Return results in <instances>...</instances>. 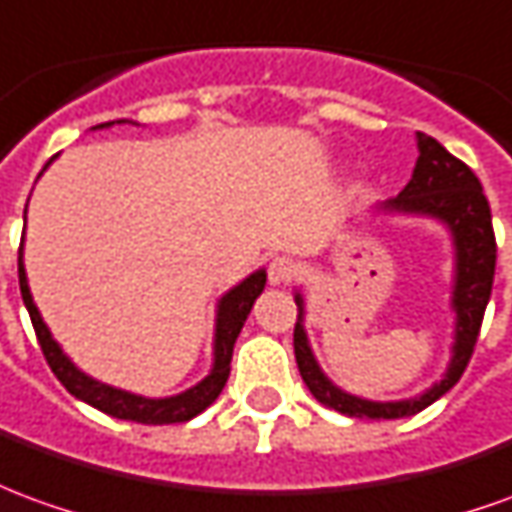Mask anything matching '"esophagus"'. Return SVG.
Here are the masks:
<instances>
[{"label":"esophagus","mask_w":512,"mask_h":512,"mask_svg":"<svg viewBox=\"0 0 512 512\" xmlns=\"http://www.w3.org/2000/svg\"><path fill=\"white\" fill-rule=\"evenodd\" d=\"M296 277V263L291 257H274L268 266V280L271 285H288Z\"/></svg>","instance_id":"1"}]
</instances>
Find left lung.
Returning a JSON list of instances; mask_svg holds the SVG:
<instances>
[{
  "mask_svg": "<svg viewBox=\"0 0 512 512\" xmlns=\"http://www.w3.org/2000/svg\"><path fill=\"white\" fill-rule=\"evenodd\" d=\"M380 210L405 213V216H430L449 227L455 244V288H452V310H455V346L452 360L441 382L402 402H371L341 391L335 382L318 368L313 349L307 343L305 299L296 293L299 318L293 327V355L302 380L318 402L330 410H338L352 418H405L416 416L435 399H441L466 371L474 355V343L480 335L482 316L491 299L493 268H496V238H493L491 205L482 194L477 174L463 160L449 155L435 138L418 132V160L413 177L405 191L382 202Z\"/></svg>",
  "mask_w": 512,
  "mask_h": 512,
  "instance_id": "obj_1",
  "label": "left lung"
}]
</instances>
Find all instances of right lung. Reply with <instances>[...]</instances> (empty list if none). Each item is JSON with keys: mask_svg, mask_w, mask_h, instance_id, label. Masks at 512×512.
Instances as JSON below:
<instances>
[{"mask_svg": "<svg viewBox=\"0 0 512 512\" xmlns=\"http://www.w3.org/2000/svg\"><path fill=\"white\" fill-rule=\"evenodd\" d=\"M113 121L107 124H99V127H110ZM19 288L21 299L27 305V313L32 318V327H35V335H38V343H41V352H44L46 363L55 371V377L63 385L71 396L82 399L85 405L102 410L107 416L124 418V421H138V424H182V421H191L194 416H199L205 407H210L216 399H219L221 388L227 385V377H230V360H232V346L238 341V332L244 327L249 310L255 305V299L266 288V271L260 268L255 274H249L241 285H235L232 291H227L221 296L219 313H216V341H213V368L207 374L205 380L188 388V391L177 393V396H166V399H146V396H138V393L121 391V388H113V385H105V382L88 377L85 371L71 363L69 357L63 355L60 343L52 338V332L44 324V318L38 313V307L32 302L30 285H27V271H24V263H21L19 252Z\"/></svg>", "mask_w": 512, "mask_h": 512, "instance_id": "right-lung-1", "label": "right lung"}]
</instances>
